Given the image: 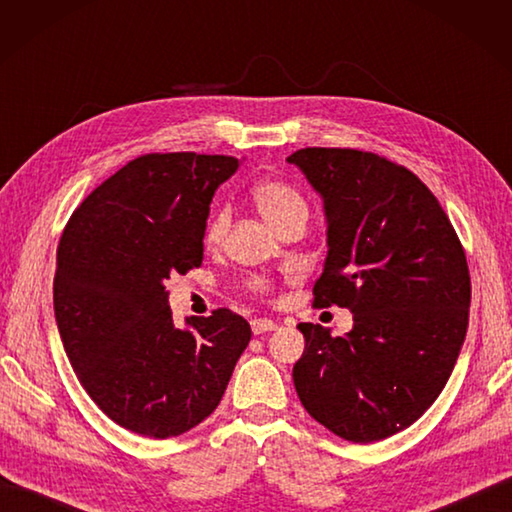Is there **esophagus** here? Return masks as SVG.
I'll list each match as a JSON object with an SVG mask.
<instances>
[{
    "instance_id": "34e87169",
    "label": "esophagus",
    "mask_w": 512,
    "mask_h": 512,
    "mask_svg": "<svg viewBox=\"0 0 512 512\" xmlns=\"http://www.w3.org/2000/svg\"><path fill=\"white\" fill-rule=\"evenodd\" d=\"M250 328H253V334L273 332V330H277V321H273V319H253V321H250Z\"/></svg>"
}]
</instances>
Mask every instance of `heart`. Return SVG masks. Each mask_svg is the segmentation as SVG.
<instances>
[{
  "mask_svg": "<svg viewBox=\"0 0 512 512\" xmlns=\"http://www.w3.org/2000/svg\"><path fill=\"white\" fill-rule=\"evenodd\" d=\"M250 195H253V202L259 209V213L264 215V220L273 226L275 231L288 220H295V217H303V220L308 217L306 200H303V195L292 187L290 182L275 180V178L259 180L253 187V191H250ZM228 224H231V211H228L226 206H217L204 226L206 246L220 244L228 231ZM248 288L255 292H266L268 281L262 277H255L248 281Z\"/></svg>",
  "mask_w": 512,
  "mask_h": 512,
  "instance_id": "b5f03b06",
  "label": "heart"
}]
</instances>
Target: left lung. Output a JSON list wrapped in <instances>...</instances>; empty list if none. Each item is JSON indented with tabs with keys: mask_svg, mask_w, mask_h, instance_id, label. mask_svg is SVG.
Masks as SVG:
<instances>
[{
	"mask_svg": "<svg viewBox=\"0 0 512 512\" xmlns=\"http://www.w3.org/2000/svg\"><path fill=\"white\" fill-rule=\"evenodd\" d=\"M323 198L328 257L314 308L354 314L345 336L299 323L301 405L343 440L407 429L447 385L469 328L471 275L455 228L416 173L372 151L288 156Z\"/></svg>",
	"mask_w": 512,
	"mask_h": 512,
	"instance_id": "1",
	"label": "left lung"
}]
</instances>
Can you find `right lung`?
<instances>
[{
    "mask_svg": "<svg viewBox=\"0 0 512 512\" xmlns=\"http://www.w3.org/2000/svg\"><path fill=\"white\" fill-rule=\"evenodd\" d=\"M239 160L145 154L81 202L65 224L54 317L83 389L121 427L165 440L220 405L250 325L228 308L173 325L165 281L198 268L215 189Z\"/></svg>",
    "mask_w": 512,
    "mask_h": 512,
    "instance_id": "add662e5",
    "label": "right lung"
}]
</instances>
